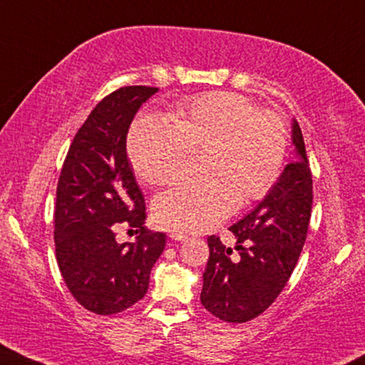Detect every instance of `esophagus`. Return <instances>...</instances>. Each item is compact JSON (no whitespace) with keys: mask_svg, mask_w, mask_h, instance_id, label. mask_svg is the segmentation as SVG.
Wrapping results in <instances>:
<instances>
[{"mask_svg":"<svg viewBox=\"0 0 365 365\" xmlns=\"http://www.w3.org/2000/svg\"><path fill=\"white\" fill-rule=\"evenodd\" d=\"M168 237L172 239V241H177V242H182V241H187V236L185 234H182V232H170L168 234Z\"/></svg>","mask_w":365,"mask_h":365,"instance_id":"1","label":"esophagus"}]
</instances>
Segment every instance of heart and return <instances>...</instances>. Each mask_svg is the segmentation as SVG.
<instances>
[{
    "instance_id": "obj_1",
    "label": "heart",
    "mask_w": 365,
    "mask_h": 365,
    "mask_svg": "<svg viewBox=\"0 0 365 365\" xmlns=\"http://www.w3.org/2000/svg\"><path fill=\"white\" fill-rule=\"evenodd\" d=\"M288 129L283 118L237 92H209L178 104L167 118L148 114L133 124L128 155L150 185H168L187 172L192 153H204L205 178L178 183L155 200L153 214L168 229L197 232L224 220L239 202L267 195L283 167Z\"/></svg>"
}]
</instances>
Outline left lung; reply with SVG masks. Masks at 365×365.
Listing matches in <instances>:
<instances>
[{
  "instance_id": "1",
  "label": "left lung",
  "mask_w": 365,
  "mask_h": 365,
  "mask_svg": "<svg viewBox=\"0 0 365 365\" xmlns=\"http://www.w3.org/2000/svg\"><path fill=\"white\" fill-rule=\"evenodd\" d=\"M294 158L251 214L229 227L237 256L217 236L210 249L200 302L212 315L230 324L259 317L283 292L303 244L312 217L313 180L302 129L293 119Z\"/></svg>"
}]
</instances>
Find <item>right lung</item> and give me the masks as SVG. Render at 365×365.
<instances>
[{
	"label": "right lung",
	"mask_w": 365,
	"mask_h": 365,
	"mask_svg": "<svg viewBox=\"0 0 365 365\" xmlns=\"http://www.w3.org/2000/svg\"><path fill=\"white\" fill-rule=\"evenodd\" d=\"M156 87L126 86L92 109L63 161L53 214L55 255L68 292L86 310L114 315L148 292L151 267L167 236L145 229V197L126 153L135 114ZM140 230L119 245L113 230Z\"/></svg>",
	"instance_id": "add662e5"
}]
</instances>
